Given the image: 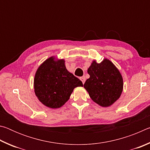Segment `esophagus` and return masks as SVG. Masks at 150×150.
<instances>
[{
	"label": "esophagus",
	"mask_w": 150,
	"mask_h": 150,
	"mask_svg": "<svg viewBox=\"0 0 150 150\" xmlns=\"http://www.w3.org/2000/svg\"><path fill=\"white\" fill-rule=\"evenodd\" d=\"M80 79H81V81H82V83H83V84H84L85 82V77H80Z\"/></svg>",
	"instance_id": "34e87169"
}]
</instances>
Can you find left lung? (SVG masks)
<instances>
[{"mask_svg":"<svg viewBox=\"0 0 150 150\" xmlns=\"http://www.w3.org/2000/svg\"><path fill=\"white\" fill-rule=\"evenodd\" d=\"M87 72L90 77L85 81L84 88L94 102L107 107L118 99L122 92L123 79L110 60L105 59L100 63L93 61Z\"/></svg>","mask_w":150,"mask_h":150,"instance_id":"8db88e82","label":"left lung"}]
</instances>
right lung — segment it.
<instances>
[{
	"label": "right lung",
	"mask_w": 150,
	"mask_h": 150,
	"mask_svg": "<svg viewBox=\"0 0 150 150\" xmlns=\"http://www.w3.org/2000/svg\"><path fill=\"white\" fill-rule=\"evenodd\" d=\"M34 91L39 100L52 108L62 106L77 87L83 83L69 73L65 61H55L52 57L45 60L38 69L34 78Z\"/></svg>",
	"instance_id": "1"
}]
</instances>
